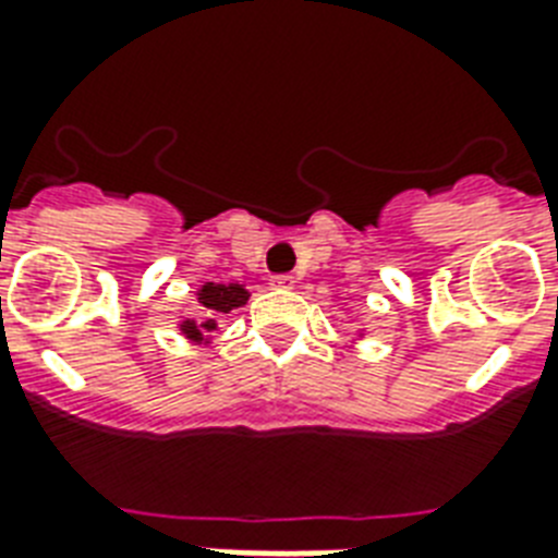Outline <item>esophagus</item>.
<instances>
[{"instance_id":"1","label":"esophagus","mask_w":558,"mask_h":558,"mask_svg":"<svg viewBox=\"0 0 558 558\" xmlns=\"http://www.w3.org/2000/svg\"><path fill=\"white\" fill-rule=\"evenodd\" d=\"M271 289H295V278L292 275H278V278H271Z\"/></svg>"}]
</instances>
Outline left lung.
Returning <instances> with one entry per match:
<instances>
[{"label": "left lung", "instance_id": "8db88e82", "mask_svg": "<svg viewBox=\"0 0 558 558\" xmlns=\"http://www.w3.org/2000/svg\"><path fill=\"white\" fill-rule=\"evenodd\" d=\"M365 339H367V327H359V330L353 332V339L348 341V348H353V350L362 348V341H365Z\"/></svg>", "mask_w": 558, "mask_h": 558}]
</instances>
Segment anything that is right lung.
<instances>
[{
  "mask_svg": "<svg viewBox=\"0 0 558 558\" xmlns=\"http://www.w3.org/2000/svg\"><path fill=\"white\" fill-rule=\"evenodd\" d=\"M248 289L245 283H202L196 292H193V304L185 301L182 310H179L177 330L185 336L191 344H199V348H210L214 344V332H219V315H228L231 310H240V306L248 301ZM187 305H196L199 316H187L184 310Z\"/></svg>",
  "mask_w": 558,
  "mask_h": 558,
  "instance_id": "1",
  "label": "right lung"
}]
</instances>
